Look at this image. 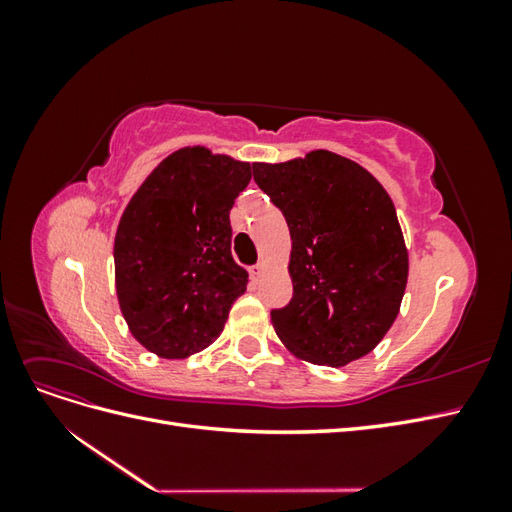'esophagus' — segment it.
<instances>
[{"instance_id": "1", "label": "esophagus", "mask_w": 512, "mask_h": 512, "mask_svg": "<svg viewBox=\"0 0 512 512\" xmlns=\"http://www.w3.org/2000/svg\"><path fill=\"white\" fill-rule=\"evenodd\" d=\"M262 269H265V267H262V262H258V265L250 267V277H252V280H254V282H258V280H260V275H262Z\"/></svg>"}]
</instances>
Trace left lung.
Returning <instances> with one entry per match:
<instances>
[{
	"label": "left lung",
	"mask_w": 512,
	"mask_h": 512,
	"mask_svg": "<svg viewBox=\"0 0 512 512\" xmlns=\"http://www.w3.org/2000/svg\"><path fill=\"white\" fill-rule=\"evenodd\" d=\"M252 170L292 239V299L271 312L277 337L316 365L361 359L391 329L408 282L391 196L363 166L324 149Z\"/></svg>",
	"instance_id": "8db88e82"
}]
</instances>
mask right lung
Here are the masks:
<instances>
[{
	"mask_svg": "<svg viewBox=\"0 0 512 512\" xmlns=\"http://www.w3.org/2000/svg\"><path fill=\"white\" fill-rule=\"evenodd\" d=\"M252 166L205 147L170 153L121 215L115 284L132 335L164 359L207 348L247 273L230 254V209Z\"/></svg>",
	"mask_w": 512,
	"mask_h": 512,
	"instance_id": "right-lung-1",
	"label": "right lung"
}]
</instances>
